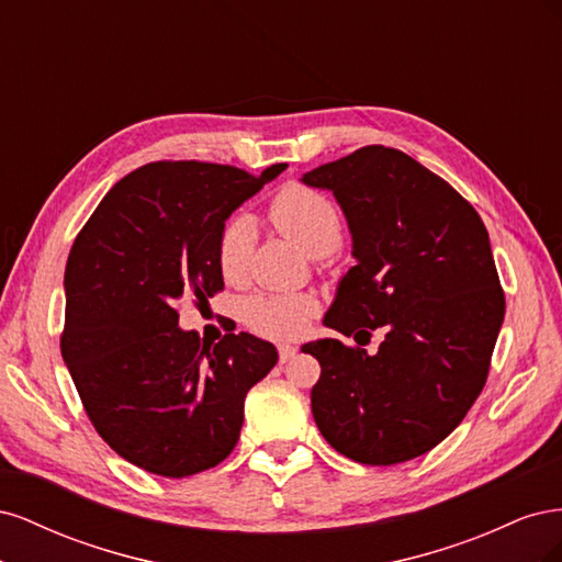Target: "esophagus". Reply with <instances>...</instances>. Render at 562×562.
Listing matches in <instances>:
<instances>
[{
    "label": "esophagus",
    "instance_id": "1",
    "mask_svg": "<svg viewBox=\"0 0 562 562\" xmlns=\"http://www.w3.org/2000/svg\"><path fill=\"white\" fill-rule=\"evenodd\" d=\"M295 347L293 345H279V361L281 363H288V361H291L293 359V356H295Z\"/></svg>",
    "mask_w": 562,
    "mask_h": 562
}]
</instances>
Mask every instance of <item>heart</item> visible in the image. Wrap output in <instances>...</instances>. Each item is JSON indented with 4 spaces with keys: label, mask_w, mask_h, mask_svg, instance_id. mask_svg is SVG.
<instances>
[{
    "label": "heart",
    "mask_w": 562,
    "mask_h": 562,
    "mask_svg": "<svg viewBox=\"0 0 562 562\" xmlns=\"http://www.w3.org/2000/svg\"><path fill=\"white\" fill-rule=\"evenodd\" d=\"M269 220L283 236L314 258L333 252L342 241V215L326 194L312 187L285 184L269 203ZM255 241H258V232L250 215L236 213L227 217L215 246L220 274L232 283L241 281ZM316 310V297L307 293L255 295L244 304V323L262 337H293L302 333Z\"/></svg>",
    "instance_id": "b5f03b06"
}]
</instances>
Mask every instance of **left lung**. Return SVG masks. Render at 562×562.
Here are the masks:
<instances>
[{"label": "left lung", "instance_id": "obj_1", "mask_svg": "<svg viewBox=\"0 0 562 562\" xmlns=\"http://www.w3.org/2000/svg\"><path fill=\"white\" fill-rule=\"evenodd\" d=\"M342 206L356 265L339 281L328 328H384L378 353L316 339L312 413L353 462L401 464L436 448L485 386L504 291L481 215L401 149L368 145L304 173ZM363 345V342H359Z\"/></svg>", "mask_w": 562, "mask_h": 562}]
</instances>
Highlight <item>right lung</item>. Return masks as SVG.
I'll return each mask as SVG.
<instances>
[{
  "label": "right lung",
  "instance_id": "add662e5",
  "mask_svg": "<svg viewBox=\"0 0 562 562\" xmlns=\"http://www.w3.org/2000/svg\"><path fill=\"white\" fill-rule=\"evenodd\" d=\"M285 166L250 176L203 161L147 164L77 234L60 353L95 431L126 462L184 479L217 467L239 440L246 394L277 366V347L248 333L201 342L178 328V302L223 291L217 234Z\"/></svg>",
  "mask_w": 562,
  "mask_h": 562
}]
</instances>
